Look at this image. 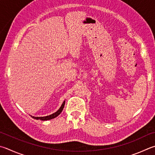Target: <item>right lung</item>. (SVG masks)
<instances>
[{"mask_svg": "<svg viewBox=\"0 0 155 155\" xmlns=\"http://www.w3.org/2000/svg\"><path fill=\"white\" fill-rule=\"evenodd\" d=\"M64 105H65V101L63 102L62 105L61 106V107L60 108V109L58 110L55 112V113H53L51 115H49V116H46V117H32L33 119H35L36 120H38L40 119L41 120H50V119H54V118L57 117L59 114H60L61 112H62V110L64 109Z\"/></svg>", "mask_w": 155, "mask_h": 155, "instance_id": "1", "label": "right lung"}]
</instances>
